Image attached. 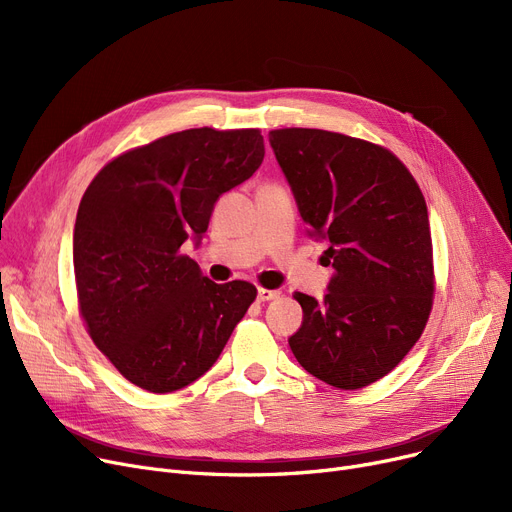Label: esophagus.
Returning <instances> with one entry per match:
<instances>
[{
	"mask_svg": "<svg viewBox=\"0 0 512 512\" xmlns=\"http://www.w3.org/2000/svg\"><path fill=\"white\" fill-rule=\"evenodd\" d=\"M278 297H280V290H270V288H263V286L257 290V299H259L261 303L278 299Z\"/></svg>",
	"mask_w": 512,
	"mask_h": 512,
	"instance_id": "1",
	"label": "esophagus"
}]
</instances>
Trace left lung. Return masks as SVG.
<instances>
[{"mask_svg":"<svg viewBox=\"0 0 512 512\" xmlns=\"http://www.w3.org/2000/svg\"><path fill=\"white\" fill-rule=\"evenodd\" d=\"M309 234L336 270L324 301L297 292L303 326L290 351L317 380L359 390L415 346L434 305L427 205L409 168L382 145L319 128L270 130Z\"/></svg>","mask_w":512,"mask_h":512,"instance_id":"obj_1","label":"left lung"}]
</instances>
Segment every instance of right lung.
I'll list each match as a JSON object with an SVG mask.
<instances>
[{
    "instance_id": "right-lung-1",
    "label": "right lung",
    "mask_w": 512,
    "mask_h": 512,
    "mask_svg": "<svg viewBox=\"0 0 512 512\" xmlns=\"http://www.w3.org/2000/svg\"><path fill=\"white\" fill-rule=\"evenodd\" d=\"M263 155L259 128H191L114 157L85 191L74 224L78 311L134 386L166 394L193 384L255 301L251 282L215 284L180 249Z\"/></svg>"
}]
</instances>
